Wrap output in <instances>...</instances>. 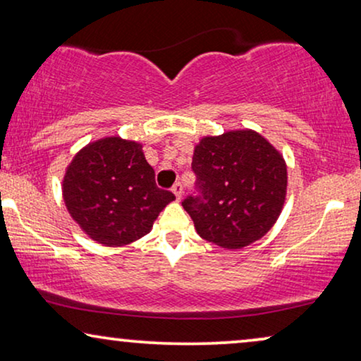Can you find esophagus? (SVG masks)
Instances as JSON below:
<instances>
[{
	"label": "esophagus",
	"instance_id": "34e87169",
	"mask_svg": "<svg viewBox=\"0 0 361 361\" xmlns=\"http://www.w3.org/2000/svg\"><path fill=\"white\" fill-rule=\"evenodd\" d=\"M182 190H184V187H182V182H176L174 187H172V192H174V195H176L177 200H180Z\"/></svg>",
	"mask_w": 361,
	"mask_h": 361
}]
</instances>
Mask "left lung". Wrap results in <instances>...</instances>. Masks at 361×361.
I'll return each instance as SVG.
<instances>
[{
    "label": "left lung",
    "instance_id": "1",
    "mask_svg": "<svg viewBox=\"0 0 361 361\" xmlns=\"http://www.w3.org/2000/svg\"><path fill=\"white\" fill-rule=\"evenodd\" d=\"M192 171L197 195L182 202L202 238L240 250L263 238L284 207L288 167L281 152L253 130L202 137Z\"/></svg>",
    "mask_w": 361,
    "mask_h": 361
}]
</instances>
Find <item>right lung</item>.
Listing matches in <instances>:
<instances>
[{
  "label": "right lung",
  "mask_w": 361,
  "mask_h": 361,
  "mask_svg": "<svg viewBox=\"0 0 361 361\" xmlns=\"http://www.w3.org/2000/svg\"><path fill=\"white\" fill-rule=\"evenodd\" d=\"M68 214L97 243L123 246L147 235L176 199L156 185L142 146L120 136L93 141L73 156L62 180Z\"/></svg>",
  "instance_id": "add662e5"
}]
</instances>
